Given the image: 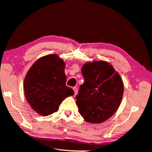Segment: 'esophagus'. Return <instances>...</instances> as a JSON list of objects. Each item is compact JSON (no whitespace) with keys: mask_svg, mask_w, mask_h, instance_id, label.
<instances>
[{"mask_svg":"<svg viewBox=\"0 0 152 152\" xmlns=\"http://www.w3.org/2000/svg\"><path fill=\"white\" fill-rule=\"evenodd\" d=\"M73 90L74 91V94L76 95L77 94H78V88H77L76 87H74L73 88Z\"/></svg>","mask_w":152,"mask_h":152,"instance_id":"obj_1","label":"esophagus"}]
</instances>
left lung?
Instances as JSON below:
<instances>
[{
	"label": "left lung",
	"mask_w": 152,
	"mask_h": 152,
	"mask_svg": "<svg viewBox=\"0 0 152 152\" xmlns=\"http://www.w3.org/2000/svg\"><path fill=\"white\" fill-rule=\"evenodd\" d=\"M82 74L85 81L76 96L80 113L88 122H103L120 106L124 93L122 80L105 61L84 64Z\"/></svg>",
	"instance_id": "obj_1"
}]
</instances>
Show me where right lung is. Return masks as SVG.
<instances>
[{
  "mask_svg": "<svg viewBox=\"0 0 152 152\" xmlns=\"http://www.w3.org/2000/svg\"><path fill=\"white\" fill-rule=\"evenodd\" d=\"M65 64L56 54L43 56L34 62L24 79L26 100L38 114L47 116L58 110L60 104L74 92L66 86Z\"/></svg>",
  "mask_w": 152,
  "mask_h": 152,
  "instance_id": "obj_1",
  "label": "right lung"
}]
</instances>
